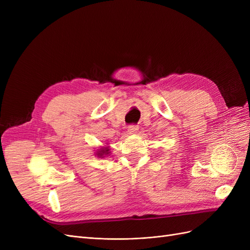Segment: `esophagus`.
Wrapping results in <instances>:
<instances>
[{
  "mask_svg": "<svg viewBox=\"0 0 250 250\" xmlns=\"http://www.w3.org/2000/svg\"><path fill=\"white\" fill-rule=\"evenodd\" d=\"M138 130H139V127L137 125H130L127 128V131L129 134H135L138 132Z\"/></svg>",
  "mask_w": 250,
  "mask_h": 250,
  "instance_id": "esophagus-1",
  "label": "esophagus"
}]
</instances>
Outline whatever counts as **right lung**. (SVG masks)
<instances>
[{
    "label": "right lung",
    "mask_w": 250,
    "mask_h": 250,
    "mask_svg": "<svg viewBox=\"0 0 250 250\" xmlns=\"http://www.w3.org/2000/svg\"><path fill=\"white\" fill-rule=\"evenodd\" d=\"M109 154H110V149H109V146H107V144L105 146H102L99 149H97L95 152V155L97 157H100V158L108 156Z\"/></svg>",
    "instance_id": "right-lung-1"
}]
</instances>
